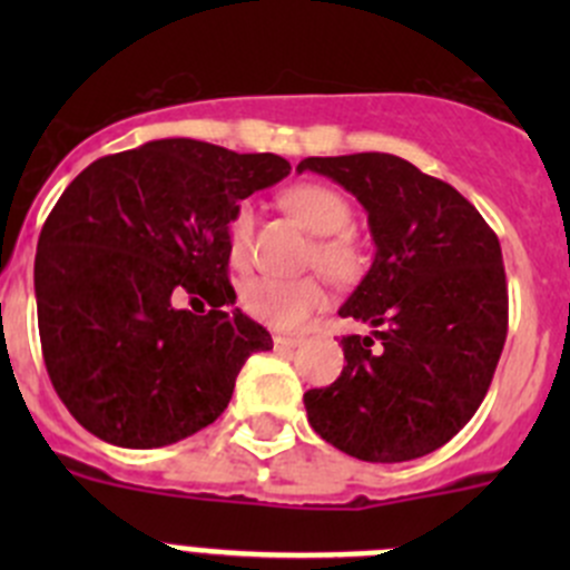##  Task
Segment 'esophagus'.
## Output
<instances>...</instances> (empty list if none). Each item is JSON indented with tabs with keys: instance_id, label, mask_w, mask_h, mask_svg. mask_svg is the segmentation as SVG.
I'll return each instance as SVG.
<instances>
[{
	"instance_id": "obj_1",
	"label": "esophagus",
	"mask_w": 570,
	"mask_h": 570,
	"mask_svg": "<svg viewBox=\"0 0 570 570\" xmlns=\"http://www.w3.org/2000/svg\"><path fill=\"white\" fill-rule=\"evenodd\" d=\"M297 344H301V338H295V336H273V347L275 350H295Z\"/></svg>"
}]
</instances>
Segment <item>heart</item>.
<instances>
[{
    "label": "heart",
    "mask_w": 570,
    "mask_h": 570,
    "mask_svg": "<svg viewBox=\"0 0 570 570\" xmlns=\"http://www.w3.org/2000/svg\"><path fill=\"white\" fill-rule=\"evenodd\" d=\"M281 206L303 228L317 234L320 239L312 250V262L333 284H350L358 278V273L364 269V250L347 232L353 226V206L338 189L320 181L292 184L281 195ZM250 232L253 206L239 204L228 223V250L237 264L248 258ZM325 281L317 275H303V278L256 275L243 289L245 312L278 331H297L314 312L325 308Z\"/></svg>",
    "instance_id": "heart-1"
}]
</instances>
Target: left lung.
<instances>
[{"label": "left lung", "instance_id": "8db88e82", "mask_svg": "<svg viewBox=\"0 0 570 570\" xmlns=\"http://www.w3.org/2000/svg\"><path fill=\"white\" fill-rule=\"evenodd\" d=\"M370 215L375 262L338 314L342 375L303 396L327 444L358 461L402 463L444 446L476 413L508 338V281L493 228L452 184L394 154L308 157Z\"/></svg>", "mask_w": 570, "mask_h": 570}]
</instances>
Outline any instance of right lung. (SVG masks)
<instances>
[{"instance_id":"obj_1","label":"right lung","mask_w":570,"mask_h":570,"mask_svg":"<svg viewBox=\"0 0 570 570\" xmlns=\"http://www.w3.org/2000/svg\"><path fill=\"white\" fill-rule=\"evenodd\" d=\"M289 170L275 154L174 137L96 159L68 184L38 239V331L51 386L88 433L151 450L226 411L248 355L273 347L228 312V223ZM184 294L210 312L178 309Z\"/></svg>"}]
</instances>
